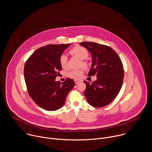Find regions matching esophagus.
<instances>
[{"instance_id":"1","label":"esophagus","mask_w":152,"mask_h":152,"mask_svg":"<svg viewBox=\"0 0 152 152\" xmlns=\"http://www.w3.org/2000/svg\"><path fill=\"white\" fill-rule=\"evenodd\" d=\"M80 82H81V80H75V84H79Z\"/></svg>"}]
</instances>
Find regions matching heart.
<instances>
[{"label":"heart","instance_id":"b5f03b06","mask_svg":"<svg viewBox=\"0 0 152 152\" xmlns=\"http://www.w3.org/2000/svg\"><path fill=\"white\" fill-rule=\"evenodd\" d=\"M69 53L75 56L78 57L81 60V65L83 66H86L87 65V62L86 61V58H87L88 56V52L86 48L84 47L80 46V45H76L74 47H73L69 51ZM59 62L60 64L61 65L62 68H66L67 65V62H68V57L66 54H62L60 56L59 58ZM83 71L82 69H78V70H74L70 71L68 75L74 79H80L83 75Z\"/></svg>","mask_w":152,"mask_h":152}]
</instances>
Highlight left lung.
Returning <instances> with one entry per match:
<instances>
[{"instance_id":"obj_1","label":"left lung","mask_w":152,"mask_h":152,"mask_svg":"<svg viewBox=\"0 0 152 152\" xmlns=\"http://www.w3.org/2000/svg\"><path fill=\"white\" fill-rule=\"evenodd\" d=\"M80 45L92 55V64L88 76L96 75V81L86 85L84 94L88 103L100 108L110 104L118 95L124 78V69L120 58L111 47L102 44L83 42Z\"/></svg>"}]
</instances>
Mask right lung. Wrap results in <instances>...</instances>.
Here are the masks:
<instances>
[{
	"mask_svg": "<svg viewBox=\"0 0 152 152\" xmlns=\"http://www.w3.org/2000/svg\"><path fill=\"white\" fill-rule=\"evenodd\" d=\"M70 45L51 44L37 50L26 61L24 77L28 93L41 108L56 111L65 104L67 95L74 88V80L66 78L62 83L55 80L62 69L59 58Z\"/></svg>",
	"mask_w": 152,
	"mask_h": 152,
	"instance_id": "obj_1",
	"label": "right lung"
}]
</instances>
